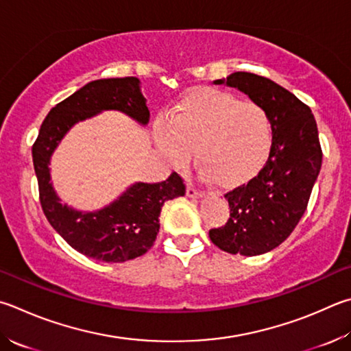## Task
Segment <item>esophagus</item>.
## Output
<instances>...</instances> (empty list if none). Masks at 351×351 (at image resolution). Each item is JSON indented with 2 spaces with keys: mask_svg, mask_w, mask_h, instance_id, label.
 I'll use <instances>...</instances> for the list:
<instances>
[{
  "mask_svg": "<svg viewBox=\"0 0 351 351\" xmlns=\"http://www.w3.org/2000/svg\"><path fill=\"white\" fill-rule=\"evenodd\" d=\"M202 195H204L202 190L195 189L193 186H189V187H187V196H189V197H193V199H196V197H201Z\"/></svg>",
  "mask_w": 351,
  "mask_h": 351,
  "instance_id": "34e87169",
  "label": "esophagus"
}]
</instances>
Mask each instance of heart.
<instances>
[{"mask_svg":"<svg viewBox=\"0 0 351 351\" xmlns=\"http://www.w3.org/2000/svg\"><path fill=\"white\" fill-rule=\"evenodd\" d=\"M158 149L182 165L195 152L204 176L230 186L263 167L271 145V123L263 107L218 88L199 87L181 98L156 124Z\"/></svg>","mask_w":351,"mask_h":351,"instance_id":"heart-1","label":"heart"}]
</instances>
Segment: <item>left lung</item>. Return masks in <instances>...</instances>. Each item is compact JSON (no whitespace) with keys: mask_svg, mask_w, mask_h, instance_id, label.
Returning a JSON list of instances; mask_svg holds the SVG:
<instances>
[{"mask_svg":"<svg viewBox=\"0 0 351 351\" xmlns=\"http://www.w3.org/2000/svg\"><path fill=\"white\" fill-rule=\"evenodd\" d=\"M227 84L263 107L271 123L269 158L259 173L226 193L230 218L208 237L232 254L256 256L290 237L307 208L322 164L317 125L310 107L264 76L234 72Z\"/></svg>","mask_w":351,"mask_h":351,"instance_id":"left-lung-1","label":"left lung"}]
</instances>
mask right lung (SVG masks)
I'll return each instance as SVG.
<instances>
[{"instance_id": "obj_1", "label": "right lung", "mask_w": 351, "mask_h": 351, "mask_svg": "<svg viewBox=\"0 0 351 351\" xmlns=\"http://www.w3.org/2000/svg\"><path fill=\"white\" fill-rule=\"evenodd\" d=\"M139 84L135 76L88 82L49 112L32 147L41 207L50 226L76 252L103 263L135 259L154 245L164 202L186 195L182 178L173 171L162 182H135L109 206L81 212L61 202L50 182L49 164L76 123L104 110L123 112L147 125L150 112Z\"/></svg>"}]
</instances>
